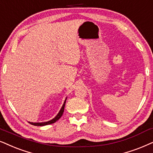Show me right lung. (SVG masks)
Returning <instances> with one entry per match:
<instances>
[{
  "mask_svg": "<svg viewBox=\"0 0 153 153\" xmlns=\"http://www.w3.org/2000/svg\"><path fill=\"white\" fill-rule=\"evenodd\" d=\"M66 99L67 98H66V99H65L64 102V104H63L62 108H61V110L59 111V113L56 115V116L54 118H53L52 120H51L50 121H48V122H44V123H30V122H28L30 125H34V126H45V125H50V124H53L55 122H56L58 120L59 118L62 117L63 113H64V107H65V104H66Z\"/></svg>",
  "mask_w": 153,
  "mask_h": 153,
  "instance_id": "add662e5",
  "label": "right lung"
}]
</instances>
